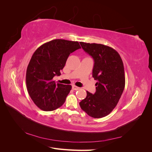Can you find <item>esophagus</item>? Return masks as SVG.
<instances>
[{"mask_svg":"<svg viewBox=\"0 0 152 152\" xmlns=\"http://www.w3.org/2000/svg\"><path fill=\"white\" fill-rule=\"evenodd\" d=\"M72 89H73V90H75V91H77V90H79V89H80V87H77V86H75V85H73V86H72Z\"/></svg>","mask_w":152,"mask_h":152,"instance_id":"esophagus-1","label":"esophagus"}]
</instances>
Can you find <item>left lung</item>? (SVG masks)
<instances>
[{"label":"left lung","instance_id":"8db88e82","mask_svg":"<svg viewBox=\"0 0 152 152\" xmlns=\"http://www.w3.org/2000/svg\"><path fill=\"white\" fill-rule=\"evenodd\" d=\"M84 51L93 58V77L97 80L96 93L87 91L79 103L82 110L93 118L108 115L116 107L125 87V73L121 57L114 49L100 44L81 42Z\"/></svg>","mask_w":152,"mask_h":152}]
</instances>
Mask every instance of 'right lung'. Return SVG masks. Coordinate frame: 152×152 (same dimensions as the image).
Segmentation results:
<instances>
[{
    "label": "right lung",
    "instance_id": "right-lung-1",
    "mask_svg": "<svg viewBox=\"0 0 152 152\" xmlns=\"http://www.w3.org/2000/svg\"><path fill=\"white\" fill-rule=\"evenodd\" d=\"M80 48L77 41L55 39L40 45L32 55L26 70V87L40 110L53 111L65 103L72 86L56 84L53 79L61 75L70 54Z\"/></svg>",
    "mask_w": 152,
    "mask_h": 152
}]
</instances>
